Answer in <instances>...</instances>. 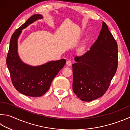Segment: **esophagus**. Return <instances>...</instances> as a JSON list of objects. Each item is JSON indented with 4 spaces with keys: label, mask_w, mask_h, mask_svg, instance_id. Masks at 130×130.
I'll return each mask as SVG.
<instances>
[{
    "label": "esophagus",
    "mask_w": 130,
    "mask_h": 130,
    "mask_svg": "<svg viewBox=\"0 0 130 130\" xmlns=\"http://www.w3.org/2000/svg\"><path fill=\"white\" fill-rule=\"evenodd\" d=\"M66 64H67L68 66H71L72 65V62L71 60H68L67 63H66Z\"/></svg>",
    "instance_id": "esophagus-1"
}]
</instances>
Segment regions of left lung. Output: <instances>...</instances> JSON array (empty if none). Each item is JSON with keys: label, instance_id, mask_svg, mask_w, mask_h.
<instances>
[{"label": "left lung", "instance_id": "obj_1", "mask_svg": "<svg viewBox=\"0 0 130 130\" xmlns=\"http://www.w3.org/2000/svg\"><path fill=\"white\" fill-rule=\"evenodd\" d=\"M72 64L73 91L83 101L103 95L118 67V45L106 23L89 50L75 58Z\"/></svg>", "mask_w": 130, "mask_h": 130}]
</instances>
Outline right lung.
<instances>
[{
  "instance_id": "add662e5",
  "label": "right lung",
  "mask_w": 130,
  "mask_h": 130,
  "mask_svg": "<svg viewBox=\"0 0 130 130\" xmlns=\"http://www.w3.org/2000/svg\"><path fill=\"white\" fill-rule=\"evenodd\" d=\"M41 19H43L41 14H34L14 31L11 38L6 59L14 87L20 93L29 97H40L47 92L54 78L66 62V59H62L50 61L41 66H31L22 62L20 58L18 40L22 30Z\"/></svg>"
}]
</instances>
